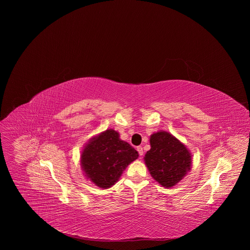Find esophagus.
<instances>
[{
	"label": "esophagus",
	"mask_w": 250,
	"mask_h": 250,
	"mask_svg": "<svg viewBox=\"0 0 250 250\" xmlns=\"http://www.w3.org/2000/svg\"><path fill=\"white\" fill-rule=\"evenodd\" d=\"M136 150L138 151V154H139L140 157H141L142 155H144V148H142V146H137V147H136Z\"/></svg>",
	"instance_id": "esophagus-1"
}]
</instances>
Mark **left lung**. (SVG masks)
<instances>
[{"mask_svg":"<svg viewBox=\"0 0 250 250\" xmlns=\"http://www.w3.org/2000/svg\"><path fill=\"white\" fill-rule=\"evenodd\" d=\"M150 149L145 156L153 179L164 188L179 183L192 167V154L187 146L168 131L150 135Z\"/></svg>","mask_w":250,"mask_h":250,"instance_id":"1","label":"left lung"}]
</instances>
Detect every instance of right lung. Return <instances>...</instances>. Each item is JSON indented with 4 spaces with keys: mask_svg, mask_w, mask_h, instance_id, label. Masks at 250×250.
<instances>
[{
    "mask_svg": "<svg viewBox=\"0 0 250 250\" xmlns=\"http://www.w3.org/2000/svg\"><path fill=\"white\" fill-rule=\"evenodd\" d=\"M137 157V151L120 138V133L109 128L90 138L81 152L80 163L87 179L101 189H109Z\"/></svg>",
    "mask_w": 250,
    "mask_h": 250,
    "instance_id": "1",
    "label": "right lung"
}]
</instances>
